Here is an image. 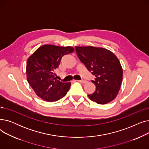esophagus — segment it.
Listing matches in <instances>:
<instances>
[{
  "instance_id": "esophagus-1",
  "label": "esophagus",
  "mask_w": 149,
  "mask_h": 149,
  "mask_svg": "<svg viewBox=\"0 0 149 149\" xmlns=\"http://www.w3.org/2000/svg\"><path fill=\"white\" fill-rule=\"evenodd\" d=\"M77 81H79L80 83H87V81H86L84 80H77Z\"/></svg>"
}]
</instances>
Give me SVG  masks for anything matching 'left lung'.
Returning <instances> with one entry per match:
<instances>
[{
	"label": "left lung",
	"instance_id": "left-lung-1",
	"mask_svg": "<svg viewBox=\"0 0 149 149\" xmlns=\"http://www.w3.org/2000/svg\"><path fill=\"white\" fill-rule=\"evenodd\" d=\"M78 57L95 79L92 80L95 91L89 98L100 104H105L115 98L123 80V69L113 53L102 48L75 47Z\"/></svg>",
	"mask_w": 149,
	"mask_h": 149
}]
</instances>
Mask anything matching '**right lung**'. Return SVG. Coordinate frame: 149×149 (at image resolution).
<instances>
[{
	"label": "right lung",
	"mask_w": 149,
	"mask_h": 149,
	"mask_svg": "<svg viewBox=\"0 0 149 149\" xmlns=\"http://www.w3.org/2000/svg\"><path fill=\"white\" fill-rule=\"evenodd\" d=\"M74 51L72 47L45 45L28 58L26 64L27 80L38 97L48 102L65 97L70 83H63L55 77L62 57Z\"/></svg>",
	"instance_id": "add662e5"
}]
</instances>
